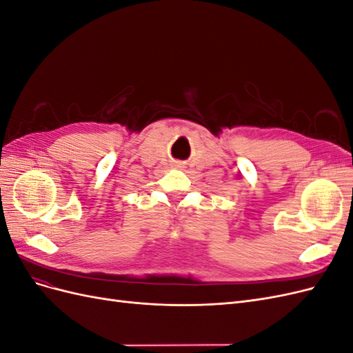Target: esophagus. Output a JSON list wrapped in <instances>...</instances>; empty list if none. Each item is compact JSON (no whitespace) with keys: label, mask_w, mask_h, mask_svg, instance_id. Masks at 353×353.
Returning <instances> with one entry per match:
<instances>
[{"label":"esophagus","mask_w":353,"mask_h":353,"mask_svg":"<svg viewBox=\"0 0 353 353\" xmlns=\"http://www.w3.org/2000/svg\"><path fill=\"white\" fill-rule=\"evenodd\" d=\"M175 168H183V166H181V163H176V165H175Z\"/></svg>","instance_id":"1"}]
</instances>
